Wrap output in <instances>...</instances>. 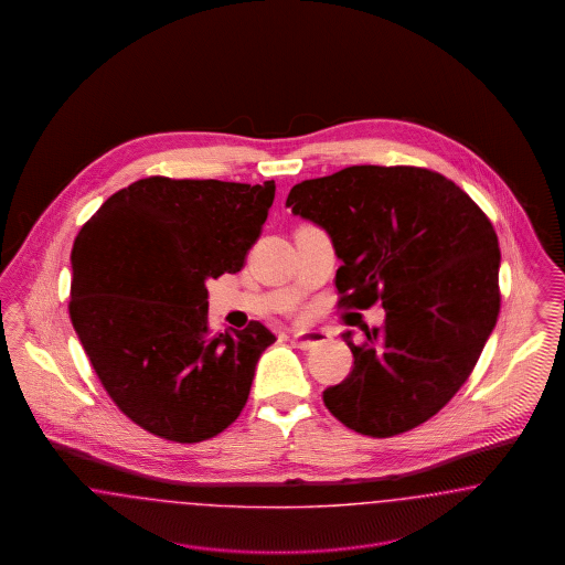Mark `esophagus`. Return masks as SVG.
<instances>
[{
  "label": "esophagus",
  "mask_w": 565,
  "mask_h": 565,
  "mask_svg": "<svg viewBox=\"0 0 565 565\" xmlns=\"http://www.w3.org/2000/svg\"><path fill=\"white\" fill-rule=\"evenodd\" d=\"M330 341V334L322 332V330H313V332H302V334H295L292 343L298 350H313L316 345H322Z\"/></svg>",
  "instance_id": "34e87169"
}]
</instances>
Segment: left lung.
Instances as JSON below:
<instances>
[{
	"mask_svg": "<svg viewBox=\"0 0 565 565\" xmlns=\"http://www.w3.org/2000/svg\"><path fill=\"white\" fill-rule=\"evenodd\" d=\"M286 207L323 228L341 260L339 307L381 300L383 330L353 343L350 376L323 392L351 430L387 438L428 422L472 373L500 313V247L481 207L440 173L353 164L305 180Z\"/></svg>",
	"mask_w": 565,
	"mask_h": 565,
	"instance_id": "left-lung-1",
	"label": "left lung"
}]
</instances>
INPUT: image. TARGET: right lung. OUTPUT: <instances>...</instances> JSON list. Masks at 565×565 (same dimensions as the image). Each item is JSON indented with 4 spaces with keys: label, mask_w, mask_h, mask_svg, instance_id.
Returning <instances> with one entry per match:
<instances>
[{
    "label": "right lung",
    "mask_w": 565,
    "mask_h": 565,
    "mask_svg": "<svg viewBox=\"0 0 565 565\" xmlns=\"http://www.w3.org/2000/svg\"><path fill=\"white\" fill-rule=\"evenodd\" d=\"M275 182L146 178L118 190L72 249L70 316L109 398L175 443L226 430L275 334L260 322L210 334L207 279L242 270Z\"/></svg>",
    "instance_id": "right-lung-1"
}]
</instances>
